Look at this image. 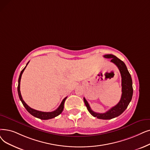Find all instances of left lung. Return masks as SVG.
Instances as JSON below:
<instances>
[{"label": "left lung", "mask_w": 150, "mask_h": 150, "mask_svg": "<svg viewBox=\"0 0 150 150\" xmlns=\"http://www.w3.org/2000/svg\"><path fill=\"white\" fill-rule=\"evenodd\" d=\"M103 57L111 59L110 61L116 65L120 71L122 86V95L121 99L115 106L113 107L104 113H99L93 111L86 99L84 97L83 99L89 112L94 117H96L97 118L101 120H110L121 115L125 112L130 102L131 101L133 94L132 80L126 64L123 61L113 54H106L104 55Z\"/></svg>", "instance_id": "1"}]
</instances>
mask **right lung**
<instances>
[{
    "mask_svg": "<svg viewBox=\"0 0 150 150\" xmlns=\"http://www.w3.org/2000/svg\"><path fill=\"white\" fill-rule=\"evenodd\" d=\"M29 61L27 63L26 66L22 70V71H21L20 75H19V79H18V96L19 97V99L21 100L22 103L23 104L24 107L25 108V109L27 110V111L31 114L32 116H34L36 118H38L39 119H41V120H50V119H52L54 118V117L59 115L63 111V109H64V102L66 99H67V97H65V98L63 99V100L62 101L61 105L59 106L56 110L53 112H40V111H38V110H34L33 108H30V107H29L26 103H25V102L23 100V98H22V96L21 94V92H20V81H21V76L22 74L23 73L24 70H25V67L28 66V64H29Z\"/></svg>",
    "mask_w": 150,
    "mask_h": 150,
    "instance_id": "obj_1",
    "label": "right lung"
}]
</instances>
